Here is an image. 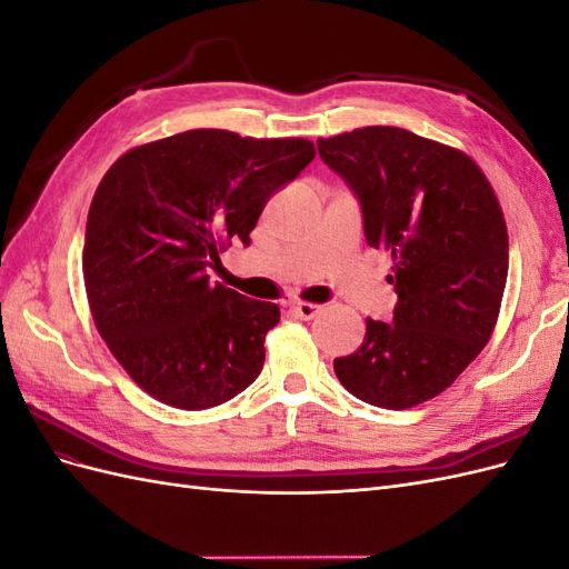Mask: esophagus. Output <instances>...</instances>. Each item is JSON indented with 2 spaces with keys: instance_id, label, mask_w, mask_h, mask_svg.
<instances>
[{
  "instance_id": "1",
  "label": "esophagus",
  "mask_w": 569,
  "mask_h": 569,
  "mask_svg": "<svg viewBox=\"0 0 569 569\" xmlns=\"http://www.w3.org/2000/svg\"><path fill=\"white\" fill-rule=\"evenodd\" d=\"M320 311H322V308H320L318 303H311V301H297V303H291V313H295V316L301 318V320H313Z\"/></svg>"
}]
</instances>
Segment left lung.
Wrapping results in <instances>:
<instances>
[{
    "label": "left lung",
    "instance_id": "left-lung-1",
    "mask_svg": "<svg viewBox=\"0 0 569 569\" xmlns=\"http://www.w3.org/2000/svg\"><path fill=\"white\" fill-rule=\"evenodd\" d=\"M349 182L366 239L391 253L393 320L368 318L366 339L335 358L356 399L406 410L449 389L487 347L508 280L501 203L468 153L391 126L318 140Z\"/></svg>",
    "mask_w": 569,
    "mask_h": 569
}]
</instances>
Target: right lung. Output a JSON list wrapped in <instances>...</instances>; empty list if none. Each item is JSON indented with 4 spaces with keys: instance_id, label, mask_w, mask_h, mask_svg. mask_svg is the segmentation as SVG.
Listing matches in <instances>:
<instances>
[{
    "instance_id": "1",
    "label": "right lung",
    "mask_w": 569,
    "mask_h": 569,
    "mask_svg": "<svg viewBox=\"0 0 569 569\" xmlns=\"http://www.w3.org/2000/svg\"><path fill=\"white\" fill-rule=\"evenodd\" d=\"M301 137L199 128L126 151L88 213L82 278L92 320L132 382L180 410L234 399L266 360L278 303L211 284L206 268L249 244L266 201L313 161Z\"/></svg>"
}]
</instances>
